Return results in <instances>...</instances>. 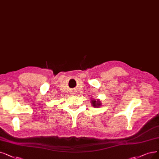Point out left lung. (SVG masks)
I'll use <instances>...</instances> for the list:
<instances>
[{"instance_id":"8db88e82","label":"left lung","mask_w":159,"mask_h":159,"mask_svg":"<svg viewBox=\"0 0 159 159\" xmlns=\"http://www.w3.org/2000/svg\"><path fill=\"white\" fill-rule=\"evenodd\" d=\"M91 105L93 107H99L102 106V103L100 100H95V99H92L91 100Z\"/></svg>"}]
</instances>
